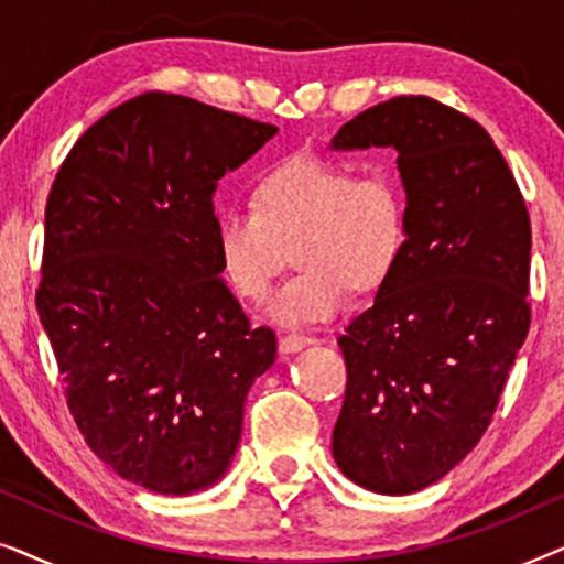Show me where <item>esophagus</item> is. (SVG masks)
I'll use <instances>...</instances> for the list:
<instances>
[{"label":"esophagus","instance_id":"1","mask_svg":"<svg viewBox=\"0 0 564 564\" xmlns=\"http://www.w3.org/2000/svg\"><path fill=\"white\" fill-rule=\"evenodd\" d=\"M313 341H315V338L313 336H305V334H284L280 338V351H284V354L300 351V349H303V346L313 344Z\"/></svg>","mask_w":564,"mask_h":564}]
</instances>
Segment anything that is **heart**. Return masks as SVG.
Instances as JSON below:
<instances>
[{
	"label": "heart",
	"mask_w": 564,
	"mask_h": 564,
	"mask_svg": "<svg viewBox=\"0 0 564 564\" xmlns=\"http://www.w3.org/2000/svg\"><path fill=\"white\" fill-rule=\"evenodd\" d=\"M408 210L388 172L354 176L321 156H292L261 176L251 207L223 213L215 226L220 272L236 297L264 303L295 241L303 269L272 300L284 326L326 321L354 290L388 280L405 249Z\"/></svg>",
	"instance_id": "1"
}]
</instances>
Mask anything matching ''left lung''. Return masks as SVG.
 Here are the masks:
<instances>
[{"label": "left lung", "instance_id": "8db88e82", "mask_svg": "<svg viewBox=\"0 0 564 564\" xmlns=\"http://www.w3.org/2000/svg\"><path fill=\"white\" fill-rule=\"evenodd\" d=\"M390 145L408 236L375 305L338 338L346 395L334 459L361 488L405 496L442 480L480 442L531 307V223L480 122L423 95L341 126L334 151Z\"/></svg>", "mask_w": 564, "mask_h": 564}]
</instances>
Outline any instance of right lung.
<instances>
[{"mask_svg": "<svg viewBox=\"0 0 564 564\" xmlns=\"http://www.w3.org/2000/svg\"><path fill=\"white\" fill-rule=\"evenodd\" d=\"M274 126L145 91L99 118L45 205L35 307L84 442L164 496L218 482L274 330L251 328L215 251L218 180Z\"/></svg>", "mask_w": 564, "mask_h": 564, "instance_id": "add662e5", "label": "right lung"}]
</instances>
